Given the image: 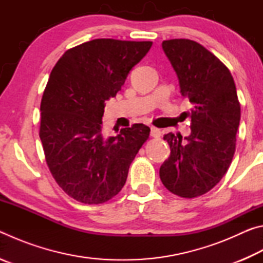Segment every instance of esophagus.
I'll list each match as a JSON object with an SVG mask.
<instances>
[{
    "instance_id": "esophagus-1",
    "label": "esophagus",
    "mask_w": 263,
    "mask_h": 263,
    "mask_svg": "<svg viewBox=\"0 0 263 263\" xmlns=\"http://www.w3.org/2000/svg\"><path fill=\"white\" fill-rule=\"evenodd\" d=\"M160 136H161V131H160L159 128L154 127V126L151 127V137L158 138V137H160Z\"/></svg>"
}]
</instances>
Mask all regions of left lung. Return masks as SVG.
Masks as SVG:
<instances>
[{"label": "left lung", "instance_id": "1", "mask_svg": "<svg viewBox=\"0 0 263 263\" xmlns=\"http://www.w3.org/2000/svg\"><path fill=\"white\" fill-rule=\"evenodd\" d=\"M191 109V133H167L171 155L160 167L163 185L180 197L210 191L228 172L235 152L240 103L229 68L201 44L190 39L162 42Z\"/></svg>", "mask_w": 263, "mask_h": 263}]
</instances>
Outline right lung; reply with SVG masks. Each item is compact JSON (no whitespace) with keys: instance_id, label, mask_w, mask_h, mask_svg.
I'll return each mask as SVG.
<instances>
[{"instance_id":"right-lung-1","label":"right lung","mask_w":263,"mask_h":263,"mask_svg":"<svg viewBox=\"0 0 263 263\" xmlns=\"http://www.w3.org/2000/svg\"><path fill=\"white\" fill-rule=\"evenodd\" d=\"M152 42L94 39L66 51L52 69L41 103V137L57 183L84 204H101L125 184L151 128L133 124L102 132L105 101L115 97ZM118 131V130H117Z\"/></svg>"}]
</instances>
